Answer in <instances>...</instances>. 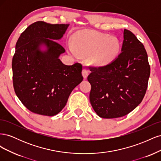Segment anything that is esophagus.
<instances>
[{"label": "esophagus", "mask_w": 161, "mask_h": 161, "mask_svg": "<svg viewBox=\"0 0 161 161\" xmlns=\"http://www.w3.org/2000/svg\"><path fill=\"white\" fill-rule=\"evenodd\" d=\"M82 74L84 77V79H86V78L89 75V70L86 69H83V70L82 71Z\"/></svg>", "instance_id": "34e87169"}]
</instances>
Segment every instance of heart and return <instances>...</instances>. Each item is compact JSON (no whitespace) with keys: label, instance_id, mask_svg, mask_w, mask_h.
I'll return each instance as SVG.
<instances>
[{"label":"heart","instance_id":"b5f03b06","mask_svg":"<svg viewBox=\"0 0 161 161\" xmlns=\"http://www.w3.org/2000/svg\"><path fill=\"white\" fill-rule=\"evenodd\" d=\"M73 45L69 50L75 57L91 53V62L97 66H103L113 61L120 50V42L118 37L95 31H80L72 38Z\"/></svg>","mask_w":161,"mask_h":161}]
</instances>
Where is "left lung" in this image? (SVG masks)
I'll use <instances>...</instances> for the list:
<instances>
[{
  "mask_svg": "<svg viewBox=\"0 0 161 161\" xmlns=\"http://www.w3.org/2000/svg\"><path fill=\"white\" fill-rule=\"evenodd\" d=\"M124 39L121 52L114 61L102 66H89L90 102L102 118L128 114L142 102L147 92L150 74L147 51L134 34L125 29Z\"/></svg>",
  "mask_w": 161,
  "mask_h": 161,
  "instance_id": "obj_1",
  "label": "left lung"
}]
</instances>
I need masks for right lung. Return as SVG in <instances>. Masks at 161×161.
Listing matches in <instances>:
<instances>
[{"mask_svg":"<svg viewBox=\"0 0 161 161\" xmlns=\"http://www.w3.org/2000/svg\"><path fill=\"white\" fill-rule=\"evenodd\" d=\"M67 24L32 23L16 43L13 58L14 90L23 105L33 113L53 116L64 108L72 91L83 80L82 66L63 64L58 58L65 49L56 42ZM45 44L46 52L38 47Z\"/></svg>","mask_w":161,"mask_h":161,"instance_id":"add662e5","label":"right lung"}]
</instances>
